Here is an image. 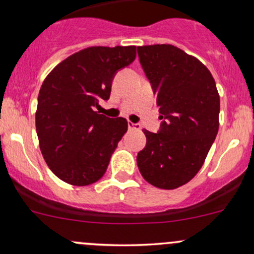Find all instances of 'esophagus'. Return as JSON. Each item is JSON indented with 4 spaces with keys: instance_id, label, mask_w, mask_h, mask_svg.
Returning a JSON list of instances; mask_svg holds the SVG:
<instances>
[{
    "instance_id": "1",
    "label": "esophagus",
    "mask_w": 254,
    "mask_h": 254,
    "mask_svg": "<svg viewBox=\"0 0 254 254\" xmlns=\"http://www.w3.org/2000/svg\"><path fill=\"white\" fill-rule=\"evenodd\" d=\"M127 127H129V130L140 129V125L139 124H135V123H131V122H127Z\"/></svg>"
}]
</instances>
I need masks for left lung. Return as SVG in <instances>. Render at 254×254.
I'll use <instances>...</instances> for the list:
<instances>
[{
	"label": "left lung",
	"instance_id": "left-lung-1",
	"mask_svg": "<svg viewBox=\"0 0 254 254\" xmlns=\"http://www.w3.org/2000/svg\"><path fill=\"white\" fill-rule=\"evenodd\" d=\"M137 55L162 114L157 132L143 130L137 167L152 186L176 189L199 172L217 135L216 83L205 65L173 45L137 47Z\"/></svg>",
	"mask_w": 254,
	"mask_h": 254
}]
</instances>
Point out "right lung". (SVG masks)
<instances>
[{"label":"right lung","instance_id":"add662e5","mask_svg":"<svg viewBox=\"0 0 254 254\" xmlns=\"http://www.w3.org/2000/svg\"><path fill=\"white\" fill-rule=\"evenodd\" d=\"M135 58L136 47L87 48L65 59L44 79L35 127L43 157L61 181L88 186L106 173L127 122L99 114L94 107L109 99L115 73Z\"/></svg>","mask_w":254,"mask_h":254}]
</instances>
